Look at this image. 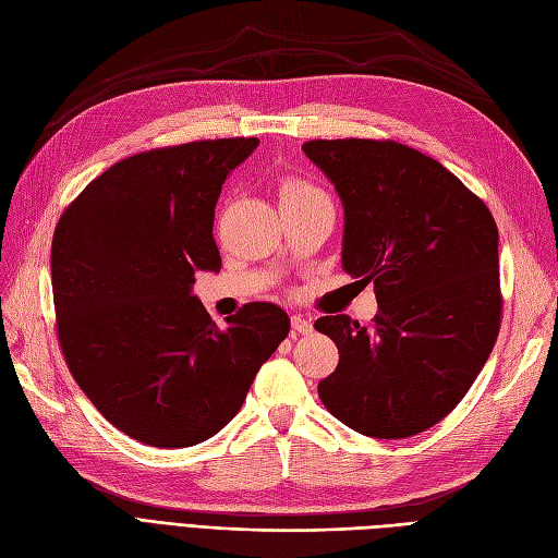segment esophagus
<instances>
[{"label": "esophagus", "mask_w": 558, "mask_h": 558, "mask_svg": "<svg viewBox=\"0 0 558 558\" xmlns=\"http://www.w3.org/2000/svg\"><path fill=\"white\" fill-rule=\"evenodd\" d=\"M291 326H293V330H295L298 335H310V332L314 330L312 318L300 316V314H293V316H291Z\"/></svg>", "instance_id": "esophagus-1"}]
</instances>
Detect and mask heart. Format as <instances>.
Segmentation results:
<instances>
[{"label":"heart","mask_w":558,"mask_h":558,"mask_svg":"<svg viewBox=\"0 0 558 558\" xmlns=\"http://www.w3.org/2000/svg\"><path fill=\"white\" fill-rule=\"evenodd\" d=\"M277 195H279V205L286 207V205H295V202H305V199L326 195V193L307 179H302L298 174H286L279 179Z\"/></svg>","instance_id":"1"}]
</instances>
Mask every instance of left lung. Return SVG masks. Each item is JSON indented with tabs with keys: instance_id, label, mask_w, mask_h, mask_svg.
<instances>
[{
	"instance_id": "1",
	"label": "left lung",
	"mask_w": 558,
	"mask_h": 558,
	"mask_svg": "<svg viewBox=\"0 0 558 558\" xmlns=\"http://www.w3.org/2000/svg\"><path fill=\"white\" fill-rule=\"evenodd\" d=\"M344 205V272L375 283L363 326L314 328L340 351L318 398L344 426L402 440L442 421L480 375L500 330L498 228L447 167L393 140L302 144Z\"/></svg>"
}]
</instances>
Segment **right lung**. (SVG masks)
<instances>
[{"instance_id": "add662e5", "label": "right lung", "mask_w": 558, "mask_h": 558, "mask_svg": "<svg viewBox=\"0 0 558 558\" xmlns=\"http://www.w3.org/2000/svg\"><path fill=\"white\" fill-rule=\"evenodd\" d=\"M258 144L202 140L130 156L93 179L56 226L50 279L64 363L132 440H209L291 330L269 302H248L221 330L191 295L197 269L221 267L211 232L221 185Z\"/></svg>"}]
</instances>
